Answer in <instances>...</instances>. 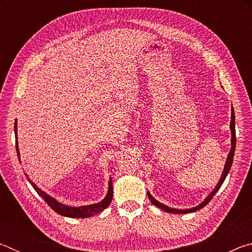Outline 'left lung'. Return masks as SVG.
Returning <instances> with one entry per match:
<instances>
[{
  "label": "left lung",
  "instance_id": "obj_1",
  "mask_svg": "<svg viewBox=\"0 0 252 252\" xmlns=\"http://www.w3.org/2000/svg\"><path fill=\"white\" fill-rule=\"evenodd\" d=\"M231 122H230V127H231V150H230L228 158H227V161H225V164H224V169H223V172L221 174V178H220V181L217 187L213 189L212 192L208 195V197L203 200V201L199 204V206L194 207L192 209H186V210H180V209H173V208H169L168 206H164L163 203H161L159 201H157V200L152 197V195L148 192V197L150 199V201L152 202V204H155L156 207L162 209L163 211H167L170 213H189V212H194L199 210V209H202L204 206H207V204L211 201V199L213 198V195H215L217 192H218V190L220 189V187L222 186V183L224 181L225 177H227V174L229 173V170L231 168L232 165V161H233V156H234V150H236V123H234V112H233V108L231 109Z\"/></svg>",
  "mask_w": 252,
  "mask_h": 252
}]
</instances>
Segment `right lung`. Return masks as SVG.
Returning <instances> with one entry per match:
<instances>
[{
	"instance_id": "add662e5",
	"label": "right lung",
	"mask_w": 252,
	"mask_h": 252,
	"mask_svg": "<svg viewBox=\"0 0 252 252\" xmlns=\"http://www.w3.org/2000/svg\"><path fill=\"white\" fill-rule=\"evenodd\" d=\"M16 127H18V125H16V120L14 122V131H15V147H16V152H18V156H20L19 152V147H18V131H16ZM28 178V176H27ZM29 179V178H28ZM30 183H31L32 187L35 189V191L39 193L42 198H43L44 201L49 204V206L53 209L55 212H58L59 215L64 216V217H70V218H89L93 215H96V213L101 212L102 210L109 206L111 203V200H112L113 197V189H112V180L109 181V191L106 197L102 200L99 203H94V204H89V206H83V207H69V206H64V204L58 202L57 200L53 199L52 197H50L49 194H46L43 192L40 188H37L34 183L30 180Z\"/></svg>"
}]
</instances>
